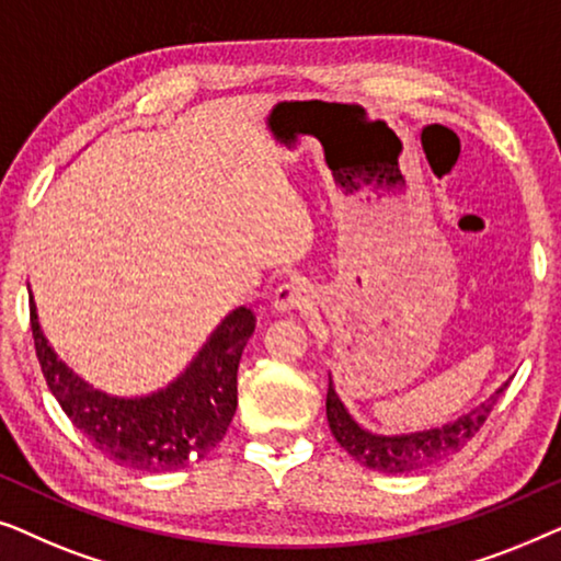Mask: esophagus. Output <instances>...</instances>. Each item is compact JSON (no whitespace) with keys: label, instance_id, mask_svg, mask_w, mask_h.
Returning a JSON list of instances; mask_svg holds the SVG:
<instances>
[{"label":"esophagus","instance_id":"esophagus-1","mask_svg":"<svg viewBox=\"0 0 561 561\" xmlns=\"http://www.w3.org/2000/svg\"><path fill=\"white\" fill-rule=\"evenodd\" d=\"M313 301V290L306 280L296 278L288 283H280L273 294V309L275 311H290L301 309V306H309Z\"/></svg>","mask_w":561,"mask_h":561}]
</instances>
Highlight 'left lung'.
Segmentation results:
<instances>
[{"instance_id":"left-lung-1","label":"left lung","mask_w":561,"mask_h":561,"mask_svg":"<svg viewBox=\"0 0 561 561\" xmlns=\"http://www.w3.org/2000/svg\"><path fill=\"white\" fill-rule=\"evenodd\" d=\"M508 382H503L488 401H482L478 409H472L457 421H449L444 426L424 428V432L411 434H373L367 432L352 419L347 405L336 396L332 375H329V390H327V421L332 428L334 439L340 447L347 449V455L357 459L359 465L370 467L375 472L386 474H403L424 470L428 465L442 462L465 447L480 426L485 424L488 413L493 411L497 396L503 393Z\"/></svg>"}]
</instances>
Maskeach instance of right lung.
<instances>
[{
    "label": "right lung",
    "mask_w": 561,
    "mask_h": 561,
    "mask_svg": "<svg viewBox=\"0 0 561 561\" xmlns=\"http://www.w3.org/2000/svg\"><path fill=\"white\" fill-rule=\"evenodd\" d=\"M30 327L43 375L60 409L94 447L122 467L175 472L204 459L227 434L237 411V367L255 317L237 306L179 378L148 396H110L76 375L45 340L30 296Z\"/></svg>",
    "instance_id": "1"
}]
</instances>
